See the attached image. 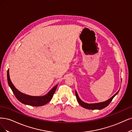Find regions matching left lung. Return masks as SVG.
Instances as JSON below:
<instances>
[{
    "label": "left lung",
    "instance_id": "1",
    "mask_svg": "<svg viewBox=\"0 0 132 132\" xmlns=\"http://www.w3.org/2000/svg\"><path fill=\"white\" fill-rule=\"evenodd\" d=\"M119 90L116 93V94H114L111 97V98H110L108 100H106L104 102H101V103H94V104H88L86 103H84V102H83L81 99L79 98V97L77 94V92L76 90V97H77V100L78 103L79 104V105L80 106H82L83 108H84L85 109H89V110H101V109L106 108V106H108L109 105V104L111 103V101L112 100L113 97L118 94V93L119 92Z\"/></svg>",
    "mask_w": 132,
    "mask_h": 132
}]
</instances>
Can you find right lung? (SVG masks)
Listing matches in <instances>:
<instances>
[{
    "mask_svg": "<svg viewBox=\"0 0 132 132\" xmlns=\"http://www.w3.org/2000/svg\"><path fill=\"white\" fill-rule=\"evenodd\" d=\"M7 78L8 84H9V87L11 89L14 94L16 98L18 99V100L23 104L32 106H40L44 105L49 103L52 100L54 93L58 86V84H56V86L51 89L47 94H46L43 96H31L21 93L18 89L16 88V87L14 86V84H12V82L11 81L9 69H8L7 72Z\"/></svg>",
    "mask_w": 132,
    "mask_h": 132,
    "instance_id": "obj_1",
    "label": "right lung"
}]
</instances>
